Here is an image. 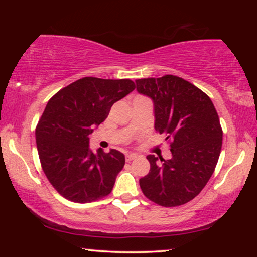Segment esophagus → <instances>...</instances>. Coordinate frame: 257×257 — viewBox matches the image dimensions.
<instances>
[{"label": "esophagus", "mask_w": 257, "mask_h": 257, "mask_svg": "<svg viewBox=\"0 0 257 257\" xmlns=\"http://www.w3.org/2000/svg\"><path fill=\"white\" fill-rule=\"evenodd\" d=\"M137 157H138V156H137V154H135V153L126 154V161H127V163H130V161H132L133 159H136Z\"/></svg>", "instance_id": "obj_1"}]
</instances>
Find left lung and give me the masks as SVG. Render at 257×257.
I'll list each match as a JSON object with an SVG mask.
<instances>
[{
	"instance_id": "8db88e82",
	"label": "left lung",
	"mask_w": 257,
	"mask_h": 257,
	"mask_svg": "<svg viewBox=\"0 0 257 257\" xmlns=\"http://www.w3.org/2000/svg\"><path fill=\"white\" fill-rule=\"evenodd\" d=\"M138 93L153 101L154 128L172 139L170 160L147 156L149 174L139 180L146 198L164 207L194 199L212 177L222 146V128L205 92L180 77L136 80Z\"/></svg>"
}]
</instances>
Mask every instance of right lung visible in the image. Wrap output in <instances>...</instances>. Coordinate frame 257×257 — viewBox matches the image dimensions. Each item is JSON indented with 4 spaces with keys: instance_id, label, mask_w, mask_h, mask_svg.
Wrapping results in <instances>:
<instances>
[{
    "instance_id": "right-lung-1",
    "label": "right lung",
    "mask_w": 257,
    "mask_h": 257,
    "mask_svg": "<svg viewBox=\"0 0 257 257\" xmlns=\"http://www.w3.org/2000/svg\"><path fill=\"white\" fill-rule=\"evenodd\" d=\"M135 89L130 79L84 77L48 101L35 132L37 151L48 180L65 199L87 203L111 193L125 156L113 149L93 153L89 136Z\"/></svg>"
}]
</instances>
